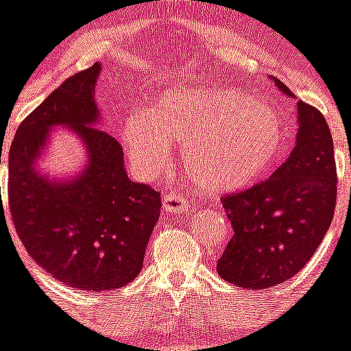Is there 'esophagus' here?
<instances>
[{
	"instance_id": "esophagus-1",
	"label": "esophagus",
	"mask_w": 351,
	"mask_h": 351,
	"mask_svg": "<svg viewBox=\"0 0 351 351\" xmlns=\"http://www.w3.org/2000/svg\"><path fill=\"white\" fill-rule=\"evenodd\" d=\"M163 210L167 214H179V213H190L191 210V204H188L184 200V197L176 191L172 193H165L163 195Z\"/></svg>"
}]
</instances>
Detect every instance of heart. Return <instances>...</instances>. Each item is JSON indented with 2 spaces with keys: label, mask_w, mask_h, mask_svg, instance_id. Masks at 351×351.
Here are the masks:
<instances>
[{
  "label": "heart",
  "mask_w": 351,
  "mask_h": 351,
  "mask_svg": "<svg viewBox=\"0 0 351 351\" xmlns=\"http://www.w3.org/2000/svg\"><path fill=\"white\" fill-rule=\"evenodd\" d=\"M121 141L133 169L154 172L178 144L184 173L209 195L239 191L274 163L283 126L274 108L235 88H170L145 114L123 123Z\"/></svg>",
  "instance_id": "heart-1"
}]
</instances>
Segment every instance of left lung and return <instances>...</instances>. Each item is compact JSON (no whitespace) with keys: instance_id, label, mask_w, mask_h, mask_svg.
Here are the masks:
<instances>
[{"instance_id":"8db88e82","label":"left lung","mask_w":351,"mask_h":351,"mask_svg":"<svg viewBox=\"0 0 351 351\" xmlns=\"http://www.w3.org/2000/svg\"><path fill=\"white\" fill-rule=\"evenodd\" d=\"M272 82L295 98L281 80ZM295 110V147L283 165L250 190L221 198L234 237L216 271L235 287L265 290L293 278L332 223L337 198L332 135L320 110L304 101H297Z\"/></svg>"}]
</instances>
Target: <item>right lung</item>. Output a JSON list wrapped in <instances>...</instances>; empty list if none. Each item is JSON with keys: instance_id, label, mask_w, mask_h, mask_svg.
Segmentation results:
<instances>
[{"instance_id": "add662e5", "label": "right lung", "mask_w": 351, "mask_h": 351, "mask_svg": "<svg viewBox=\"0 0 351 351\" xmlns=\"http://www.w3.org/2000/svg\"><path fill=\"white\" fill-rule=\"evenodd\" d=\"M100 73L95 63L64 80L21 123L8 153V200L24 247L56 280L93 293L125 287L141 274L161 207L153 186L128 178L123 147L100 128ZM58 125L76 133L86 156L68 180L38 167Z\"/></svg>"}]
</instances>
